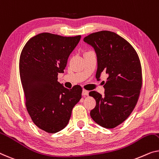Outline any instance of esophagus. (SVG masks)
<instances>
[{
    "label": "esophagus",
    "instance_id": "1",
    "mask_svg": "<svg viewBox=\"0 0 159 159\" xmlns=\"http://www.w3.org/2000/svg\"><path fill=\"white\" fill-rule=\"evenodd\" d=\"M89 93V91H87L86 89H83V91H82V95L83 96H88Z\"/></svg>",
    "mask_w": 159,
    "mask_h": 159
}]
</instances>
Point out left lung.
<instances>
[{
    "mask_svg": "<svg viewBox=\"0 0 159 159\" xmlns=\"http://www.w3.org/2000/svg\"><path fill=\"white\" fill-rule=\"evenodd\" d=\"M84 41L93 47L98 68L108 75L104 96L91 91L96 105L90 112L95 122L106 129H113L129 116L138 102L142 87V70L136 50L116 33L102 30L85 37Z\"/></svg>",
    "mask_w": 159,
    "mask_h": 159,
    "instance_id": "obj_1",
    "label": "left lung"
}]
</instances>
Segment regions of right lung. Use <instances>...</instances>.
Instances as JSON below:
<instances>
[{
    "label": "right lung",
    "mask_w": 159,
    "mask_h": 159,
    "mask_svg": "<svg viewBox=\"0 0 159 159\" xmlns=\"http://www.w3.org/2000/svg\"><path fill=\"white\" fill-rule=\"evenodd\" d=\"M80 38L42 33L28 40L21 51L19 72L26 109L35 125L49 134L64 129L81 98L79 85L68 89L58 81Z\"/></svg>",
    "instance_id": "1"
}]
</instances>
